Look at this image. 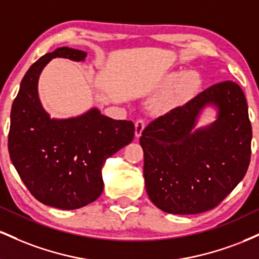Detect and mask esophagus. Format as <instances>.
Returning a JSON list of instances; mask_svg holds the SVG:
<instances>
[{
  "instance_id": "obj_1",
  "label": "esophagus",
  "mask_w": 259,
  "mask_h": 259,
  "mask_svg": "<svg viewBox=\"0 0 259 259\" xmlns=\"http://www.w3.org/2000/svg\"><path fill=\"white\" fill-rule=\"evenodd\" d=\"M144 129H145V121L142 119L136 120V123H135V135H136V138H140V136H141V134H142V132H144Z\"/></svg>"
}]
</instances>
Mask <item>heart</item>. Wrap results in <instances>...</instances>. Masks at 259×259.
I'll return each mask as SVG.
<instances>
[{"label": "heart", "instance_id": "obj_1", "mask_svg": "<svg viewBox=\"0 0 259 259\" xmlns=\"http://www.w3.org/2000/svg\"><path fill=\"white\" fill-rule=\"evenodd\" d=\"M202 80L200 74L195 70H186L183 73L167 74L160 82L163 90H169L168 99L174 102L186 101L194 97L200 90Z\"/></svg>", "mask_w": 259, "mask_h": 259}]
</instances>
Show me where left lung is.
<instances>
[{
    "instance_id": "left-lung-1",
    "label": "left lung",
    "mask_w": 259,
    "mask_h": 259,
    "mask_svg": "<svg viewBox=\"0 0 259 259\" xmlns=\"http://www.w3.org/2000/svg\"><path fill=\"white\" fill-rule=\"evenodd\" d=\"M207 106L217 111L216 120L196 128ZM251 140L241 88L223 81L206 89L142 132L140 145L148 197L171 214H197L217 207L245 177Z\"/></svg>"
}]
</instances>
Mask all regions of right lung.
Listing matches in <instances>:
<instances>
[{
	"instance_id": "obj_1",
	"label": "right lung",
	"mask_w": 259,
	"mask_h": 259,
	"mask_svg": "<svg viewBox=\"0 0 259 259\" xmlns=\"http://www.w3.org/2000/svg\"><path fill=\"white\" fill-rule=\"evenodd\" d=\"M88 53L59 47L29 68L11 111L8 151L31 195L59 209H78L103 191L106 159L135 136L130 120H115L96 107L78 117L56 119L38 99V78L52 58L85 61Z\"/></svg>"
}]
</instances>
